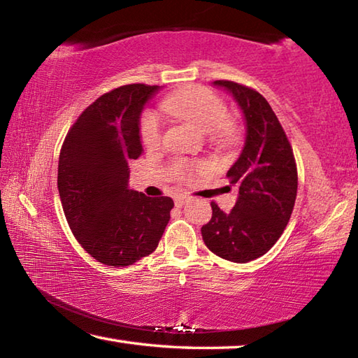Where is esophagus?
<instances>
[{
  "label": "esophagus",
  "instance_id": "esophagus-1",
  "mask_svg": "<svg viewBox=\"0 0 358 358\" xmlns=\"http://www.w3.org/2000/svg\"><path fill=\"white\" fill-rule=\"evenodd\" d=\"M187 201V197L185 196V194H178V196H175V199H173V202H175V207H183L185 205V202Z\"/></svg>",
  "mask_w": 358,
  "mask_h": 358
}]
</instances>
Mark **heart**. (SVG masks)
<instances>
[{
	"label": "heart",
	"mask_w": 358,
	"mask_h": 358,
	"mask_svg": "<svg viewBox=\"0 0 358 358\" xmlns=\"http://www.w3.org/2000/svg\"><path fill=\"white\" fill-rule=\"evenodd\" d=\"M162 108L169 115L196 126L205 134H215L226 124L229 112L220 96L207 88L194 87L180 90L162 101ZM142 142L147 148H156L161 143V123L155 113H147L141 126ZM178 172H185L181 166Z\"/></svg>",
	"instance_id": "1"
}]
</instances>
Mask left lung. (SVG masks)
Returning <instances> with one entry per match:
<instances>
[{
  "mask_svg": "<svg viewBox=\"0 0 358 358\" xmlns=\"http://www.w3.org/2000/svg\"><path fill=\"white\" fill-rule=\"evenodd\" d=\"M213 85L237 102L246 134L226 175L237 187V202L229 213L211 202L213 215L202 227V238L216 256L245 264L264 256L286 229L299 185L296 166L286 132L262 94L229 80Z\"/></svg>",
  "mask_w": 358,
  "mask_h": 358,
  "instance_id": "8db88e82",
  "label": "left lung"
}]
</instances>
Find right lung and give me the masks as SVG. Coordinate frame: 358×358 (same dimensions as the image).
I'll use <instances>...</instances> for the list:
<instances>
[{
	"label": "right lung",
	"instance_id": "1",
	"mask_svg": "<svg viewBox=\"0 0 358 358\" xmlns=\"http://www.w3.org/2000/svg\"><path fill=\"white\" fill-rule=\"evenodd\" d=\"M159 87L134 83L85 108L59 153L58 191L69 227L101 264L128 266L156 250L171 197L129 189L131 159L142 155L141 117Z\"/></svg>",
	"mask_w": 358,
	"mask_h": 358
}]
</instances>
